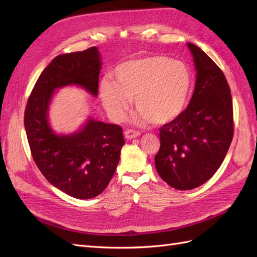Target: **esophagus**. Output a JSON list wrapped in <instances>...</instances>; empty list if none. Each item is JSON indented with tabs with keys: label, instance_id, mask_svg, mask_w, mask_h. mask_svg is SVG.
Instances as JSON below:
<instances>
[{
	"label": "esophagus",
	"instance_id": "34e87169",
	"mask_svg": "<svg viewBox=\"0 0 257 257\" xmlns=\"http://www.w3.org/2000/svg\"><path fill=\"white\" fill-rule=\"evenodd\" d=\"M140 136V132L138 130H134V129H127L124 132V137L127 139H134V138H137Z\"/></svg>",
	"mask_w": 257,
	"mask_h": 257
}]
</instances>
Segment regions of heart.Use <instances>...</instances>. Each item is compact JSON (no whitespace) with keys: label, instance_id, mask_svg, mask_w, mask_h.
I'll list each match as a JSON object with an SVG mask.
<instances>
[{"label":"heart","instance_id":"heart-1","mask_svg":"<svg viewBox=\"0 0 257 257\" xmlns=\"http://www.w3.org/2000/svg\"><path fill=\"white\" fill-rule=\"evenodd\" d=\"M114 83L103 79L100 96L106 110L114 120H122L132 99L138 109V123L163 124L178 118L187 105L192 73L185 63L154 55L130 59L118 65Z\"/></svg>","mask_w":257,"mask_h":257}]
</instances>
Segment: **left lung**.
<instances>
[{"mask_svg": "<svg viewBox=\"0 0 257 257\" xmlns=\"http://www.w3.org/2000/svg\"><path fill=\"white\" fill-rule=\"evenodd\" d=\"M196 69L194 92L178 118L163 124L156 169L177 190L198 188L213 177L233 139V103L221 68L196 45L188 43Z\"/></svg>", "mask_w": 257, "mask_h": 257, "instance_id": "obj_1", "label": "left lung"}]
</instances>
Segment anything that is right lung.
<instances>
[{
	"label": "right lung",
	"instance_id": "right-lung-1",
	"mask_svg": "<svg viewBox=\"0 0 257 257\" xmlns=\"http://www.w3.org/2000/svg\"><path fill=\"white\" fill-rule=\"evenodd\" d=\"M100 68L95 46L58 55L38 77L25 108L24 125L36 166L48 182L76 199L95 198L107 188L124 144L122 129L90 118L78 133L57 136L47 121L48 106L54 90L67 85L81 86L96 97Z\"/></svg>",
	"mask_w": 257,
	"mask_h": 257
}]
</instances>
